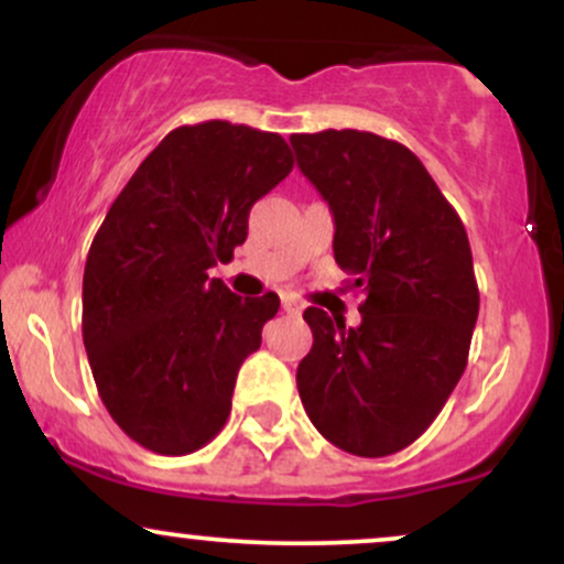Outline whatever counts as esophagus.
I'll return each instance as SVG.
<instances>
[{
	"mask_svg": "<svg viewBox=\"0 0 564 564\" xmlns=\"http://www.w3.org/2000/svg\"><path fill=\"white\" fill-rule=\"evenodd\" d=\"M283 310H286L289 315H300L304 310V304L296 300V296H283Z\"/></svg>",
	"mask_w": 564,
	"mask_h": 564,
	"instance_id": "obj_1",
	"label": "esophagus"
}]
</instances>
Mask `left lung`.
Here are the masks:
<instances>
[{
	"instance_id": "obj_1",
	"label": "left lung",
	"mask_w": 564,
	"mask_h": 564,
	"mask_svg": "<svg viewBox=\"0 0 564 564\" xmlns=\"http://www.w3.org/2000/svg\"><path fill=\"white\" fill-rule=\"evenodd\" d=\"M289 140L334 212V260L364 296L358 328L304 310L302 405L336 448L390 456L424 435L467 368L480 313L467 230L400 142L358 129Z\"/></svg>"
}]
</instances>
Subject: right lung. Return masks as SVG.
<instances>
[{
  "mask_svg": "<svg viewBox=\"0 0 564 564\" xmlns=\"http://www.w3.org/2000/svg\"><path fill=\"white\" fill-rule=\"evenodd\" d=\"M294 170L275 132L200 121L159 142L102 219L82 286V336L102 405L142 448L185 456L230 416L238 368L275 318L273 291L241 300L219 278L249 212Z\"/></svg>",
  "mask_w": 564,
  "mask_h": 564,
  "instance_id": "obj_1",
  "label": "right lung"
}]
</instances>
